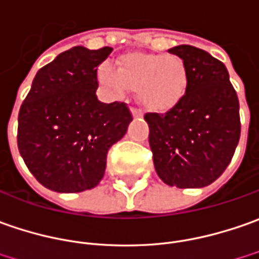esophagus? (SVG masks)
Wrapping results in <instances>:
<instances>
[{"label":"esophagus","instance_id":"esophagus-1","mask_svg":"<svg viewBox=\"0 0 259 259\" xmlns=\"http://www.w3.org/2000/svg\"><path fill=\"white\" fill-rule=\"evenodd\" d=\"M130 113H132V116H133V117H142V112H140L139 109L132 107V109H130Z\"/></svg>","mask_w":259,"mask_h":259}]
</instances>
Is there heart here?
Listing matches in <instances>:
<instances>
[{
  "label": "heart",
  "mask_w": 259,
  "mask_h": 259,
  "mask_svg": "<svg viewBox=\"0 0 259 259\" xmlns=\"http://www.w3.org/2000/svg\"><path fill=\"white\" fill-rule=\"evenodd\" d=\"M99 81L116 96L138 92V102L150 112L174 109L188 90L189 76L183 60L175 54L132 53L119 58L117 68L103 64Z\"/></svg>",
  "instance_id": "obj_1"
}]
</instances>
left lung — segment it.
Returning <instances> with one entry per match:
<instances>
[{
	"mask_svg": "<svg viewBox=\"0 0 259 259\" xmlns=\"http://www.w3.org/2000/svg\"><path fill=\"white\" fill-rule=\"evenodd\" d=\"M188 68V90L165 114L147 113L149 145L159 178L169 186L203 188L215 182L234 156L239 102L222 61L192 46L169 50Z\"/></svg>",
	"mask_w": 259,
	"mask_h": 259,
	"instance_id": "8db88e82",
	"label": "left lung"
}]
</instances>
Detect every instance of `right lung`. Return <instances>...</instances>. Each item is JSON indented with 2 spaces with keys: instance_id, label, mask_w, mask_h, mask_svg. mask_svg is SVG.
Masks as SVG:
<instances>
[{
  "instance_id": "right-lung-1",
  "label": "right lung",
  "mask_w": 259,
  "mask_h": 259,
  "mask_svg": "<svg viewBox=\"0 0 259 259\" xmlns=\"http://www.w3.org/2000/svg\"><path fill=\"white\" fill-rule=\"evenodd\" d=\"M112 47L77 46L37 71L18 114V150L47 189H93L104 176L109 149L127 132L124 103L97 100V67Z\"/></svg>"
}]
</instances>
